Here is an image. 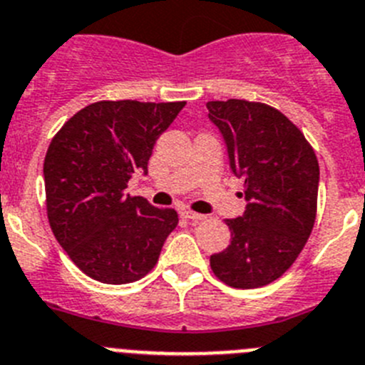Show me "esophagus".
<instances>
[{"label":"esophagus","mask_w":365,"mask_h":365,"mask_svg":"<svg viewBox=\"0 0 365 365\" xmlns=\"http://www.w3.org/2000/svg\"><path fill=\"white\" fill-rule=\"evenodd\" d=\"M182 216L185 220H189V222H203V220L207 218L205 215H198V212H192V211H182Z\"/></svg>","instance_id":"esophagus-1"}]
</instances>
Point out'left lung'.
I'll return each instance as SVG.
<instances>
[{
    "mask_svg": "<svg viewBox=\"0 0 365 365\" xmlns=\"http://www.w3.org/2000/svg\"><path fill=\"white\" fill-rule=\"evenodd\" d=\"M207 109L247 202L244 215L225 220L231 245L211 256V269L231 287H262L293 265L313 231L318 160L300 129L269 105L227 100Z\"/></svg>",
    "mask_w": 365,
    "mask_h": 365,
    "instance_id": "1",
    "label": "left lung"
}]
</instances>
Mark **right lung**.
<instances>
[{
  "instance_id": "add662e5",
  "label": "right lung",
  "mask_w": 365,
  "mask_h": 365,
  "mask_svg": "<svg viewBox=\"0 0 365 365\" xmlns=\"http://www.w3.org/2000/svg\"><path fill=\"white\" fill-rule=\"evenodd\" d=\"M185 101H96L52 138L43 163L51 229L71 260L101 284H129L156 265L178 225L175 209L125 195Z\"/></svg>"
}]
</instances>
